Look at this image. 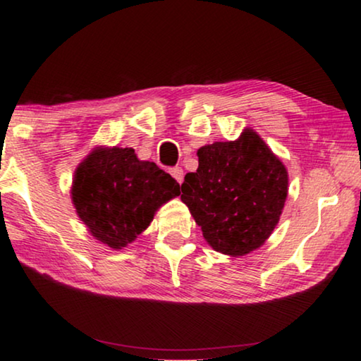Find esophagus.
Segmentation results:
<instances>
[{
	"label": "esophagus",
	"mask_w": 361,
	"mask_h": 361,
	"mask_svg": "<svg viewBox=\"0 0 361 361\" xmlns=\"http://www.w3.org/2000/svg\"><path fill=\"white\" fill-rule=\"evenodd\" d=\"M170 175L173 176V178L178 181V183H181L183 181V176H185V173H183V169L181 167H173V169H170Z\"/></svg>",
	"instance_id": "obj_1"
}]
</instances>
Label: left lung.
<instances>
[{
    "mask_svg": "<svg viewBox=\"0 0 361 361\" xmlns=\"http://www.w3.org/2000/svg\"><path fill=\"white\" fill-rule=\"evenodd\" d=\"M197 172L181 185L188 205L213 250L243 256L259 248L282 215L288 173L252 129L237 142H216L197 151Z\"/></svg>",
    "mask_w": 361,
    "mask_h": 361,
    "instance_id": "left-lung-1",
    "label": "left lung"
}]
</instances>
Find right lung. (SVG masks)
Returning a JSON list of instances; mask_svg holds the SVG:
<instances>
[{
  "label": "right lung",
  "mask_w": 361,
  "mask_h": 361,
  "mask_svg": "<svg viewBox=\"0 0 361 361\" xmlns=\"http://www.w3.org/2000/svg\"><path fill=\"white\" fill-rule=\"evenodd\" d=\"M73 202L92 235L111 248L126 247L148 228L154 212L180 195V185L132 148L95 149L78 167Z\"/></svg>",
  "instance_id": "1"
}]
</instances>
